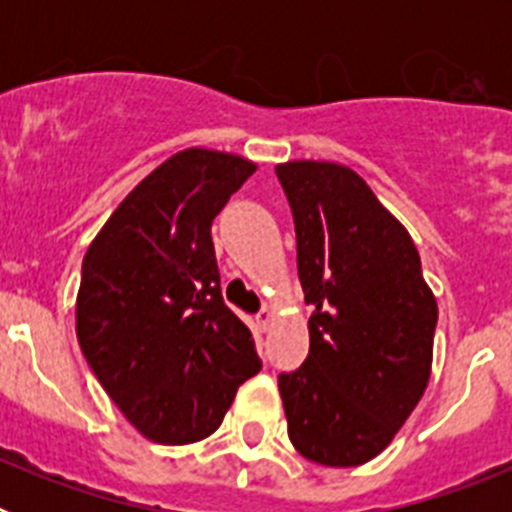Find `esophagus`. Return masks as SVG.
<instances>
[{"instance_id": "34e87169", "label": "esophagus", "mask_w": 512, "mask_h": 512, "mask_svg": "<svg viewBox=\"0 0 512 512\" xmlns=\"http://www.w3.org/2000/svg\"><path fill=\"white\" fill-rule=\"evenodd\" d=\"M271 320H274V312L269 310V307H264V310L259 312V315H256V325H259V330H269V325H271Z\"/></svg>"}]
</instances>
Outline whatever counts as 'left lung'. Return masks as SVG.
Masks as SVG:
<instances>
[{"instance_id": "8db88e82", "label": "left lung", "mask_w": 512, "mask_h": 512, "mask_svg": "<svg viewBox=\"0 0 512 512\" xmlns=\"http://www.w3.org/2000/svg\"><path fill=\"white\" fill-rule=\"evenodd\" d=\"M312 305L310 354L279 374L289 441L325 467L382 454L431 377L438 305L405 225L348 166H277Z\"/></svg>"}]
</instances>
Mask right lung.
Wrapping results in <instances>:
<instances>
[{"label":"right lung","instance_id":"1","mask_svg":"<svg viewBox=\"0 0 512 512\" xmlns=\"http://www.w3.org/2000/svg\"><path fill=\"white\" fill-rule=\"evenodd\" d=\"M253 171L233 153H174L117 205L81 264V351L120 413L164 446L215 433L261 369L251 330L223 302L210 233Z\"/></svg>","mask_w":512,"mask_h":512}]
</instances>
